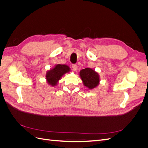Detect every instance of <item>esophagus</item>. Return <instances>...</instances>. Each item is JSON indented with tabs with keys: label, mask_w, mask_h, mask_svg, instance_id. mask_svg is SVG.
Instances as JSON below:
<instances>
[{
	"label": "esophagus",
	"mask_w": 148,
	"mask_h": 148,
	"mask_svg": "<svg viewBox=\"0 0 148 148\" xmlns=\"http://www.w3.org/2000/svg\"><path fill=\"white\" fill-rule=\"evenodd\" d=\"M72 69L74 71H77V69H78V66L76 64H73V65H72Z\"/></svg>",
	"instance_id": "1"
}]
</instances>
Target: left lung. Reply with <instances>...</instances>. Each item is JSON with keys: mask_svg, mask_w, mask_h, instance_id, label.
Returning a JSON list of instances; mask_svg holds the SVG:
<instances>
[{"mask_svg": "<svg viewBox=\"0 0 148 148\" xmlns=\"http://www.w3.org/2000/svg\"><path fill=\"white\" fill-rule=\"evenodd\" d=\"M79 77L82 80L84 86L89 89L95 88L99 84V75L92 69L86 68L82 69L79 71Z\"/></svg>", "mask_w": 148, "mask_h": 148, "instance_id": "obj_1", "label": "left lung"}]
</instances>
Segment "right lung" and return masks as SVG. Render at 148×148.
Listing matches in <instances>:
<instances>
[{
  "mask_svg": "<svg viewBox=\"0 0 148 148\" xmlns=\"http://www.w3.org/2000/svg\"><path fill=\"white\" fill-rule=\"evenodd\" d=\"M70 71V67L66 65L57 64L53 69L47 71L46 79L47 83L51 86H56L62 76Z\"/></svg>",
  "mask_w": 148,
  "mask_h": 148,
  "instance_id": "1",
  "label": "right lung"
}]
</instances>
